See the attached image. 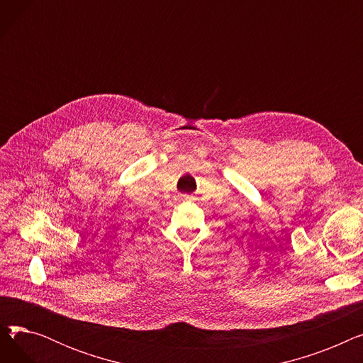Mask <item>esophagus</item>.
<instances>
[{"label": "esophagus", "instance_id": "1", "mask_svg": "<svg viewBox=\"0 0 363 363\" xmlns=\"http://www.w3.org/2000/svg\"><path fill=\"white\" fill-rule=\"evenodd\" d=\"M179 199H181V200H191V199H193V196H188V194H184V196H181Z\"/></svg>", "mask_w": 363, "mask_h": 363}]
</instances>
